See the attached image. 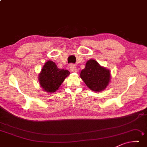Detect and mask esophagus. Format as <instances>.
Instances as JSON below:
<instances>
[{"instance_id": "esophagus-1", "label": "esophagus", "mask_w": 147, "mask_h": 147, "mask_svg": "<svg viewBox=\"0 0 147 147\" xmlns=\"http://www.w3.org/2000/svg\"><path fill=\"white\" fill-rule=\"evenodd\" d=\"M70 70H71V72H73V73H77L78 71V69L76 68V67L73 64L70 65Z\"/></svg>"}]
</instances>
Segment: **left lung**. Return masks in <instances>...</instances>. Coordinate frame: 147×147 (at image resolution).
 <instances>
[{
	"label": "left lung",
	"instance_id": "8db88e82",
	"mask_svg": "<svg viewBox=\"0 0 147 147\" xmlns=\"http://www.w3.org/2000/svg\"><path fill=\"white\" fill-rule=\"evenodd\" d=\"M80 76L86 85L94 92L104 90L111 80L110 71L94 59L88 60Z\"/></svg>",
	"mask_w": 147,
	"mask_h": 147
}]
</instances>
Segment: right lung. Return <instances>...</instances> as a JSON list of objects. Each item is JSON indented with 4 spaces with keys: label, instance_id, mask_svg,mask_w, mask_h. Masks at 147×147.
<instances>
[{
    "label": "right lung",
    "instance_id": "1",
    "mask_svg": "<svg viewBox=\"0 0 147 147\" xmlns=\"http://www.w3.org/2000/svg\"><path fill=\"white\" fill-rule=\"evenodd\" d=\"M69 74V71L59 69L54 62L48 61L39 74V83L43 90L52 94L57 90L65 78Z\"/></svg>",
    "mask_w": 147,
    "mask_h": 147
}]
</instances>
